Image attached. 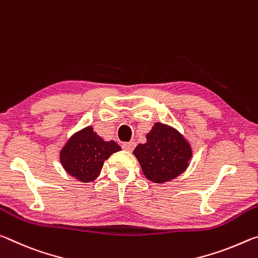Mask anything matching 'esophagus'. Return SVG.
<instances>
[{
	"label": "esophagus",
	"instance_id": "1",
	"mask_svg": "<svg viewBox=\"0 0 258 258\" xmlns=\"http://www.w3.org/2000/svg\"><path fill=\"white\" fill-rule=\"evenodd\" d=\"M135 146H136V143L128 142V143H123V144H122V149L128 151V152H132L135 149Z\"/></svg>",
	"mask_w": 258,
	"mask_h": 258
}]
</instances>
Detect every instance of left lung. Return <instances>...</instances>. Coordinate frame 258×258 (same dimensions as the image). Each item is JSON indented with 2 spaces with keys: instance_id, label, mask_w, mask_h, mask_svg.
I'll use <instances>...</instances> for the list:
<instances>
[{
  "instance_id": "1",
  "label": "left lung",
  "mask_w": 258,
  "mask_h": 258,
  "mask_svg": "<svg viewBox=\"0 0 258 258\" xmlns=\"http://www.w3.org/2000/svg\"><path fill=\"white\" fill-rule=\"evenodd\" d=\"M133 153L146 178L163 184L186 170L192 147L178 130L157 122L146 135L145 144L136 146Z\"/></svg>"
}]
</instances>
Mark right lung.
Instances as JSON below:
<instances>
[{
  "mask_svg": "<svg viewBox=\"0 0 258 258\" xmlns=\"http://www.w3.org/2000/svg\"><path fill=\"white\" fill-rule=\"evenodd\" d=\"M121 151L114 141H104L91 125L72 135L59 154L61 166L71 176L82 183L98 177L105 160Z\"/></svg>",
  "mask_w": 258,
  "mask_h": 258,
  "instance_id": "add662e5",
  "label": "right lung"
}]
</instances>
